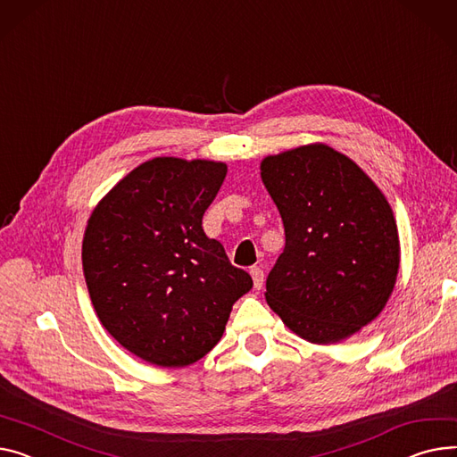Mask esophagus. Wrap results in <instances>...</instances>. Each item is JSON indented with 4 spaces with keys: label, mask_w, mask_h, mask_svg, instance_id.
<instances>
[{
    "label": "esophagus",
    "mask_w": 457,
    "mask_h": 457,
    "mask_svg": "<svg viewBox=\"0 0 457 457\" xmlns=\"http://www.w3.org/2000/svg\"><path fill=\"white\" fill-rule=\"evenodd\" d=\"M252 279H253V287H255V290H261V287H262V283H264V271L259 268V266H255V268H252Z\"/></svg>",
    "instance_id": "esophagus-1"
}]
</instances>
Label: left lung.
I'll use <instances>...</instances> for the list:
<instances>
[{"label": "left lung", "mask_w": 457, "mask_h": 457, "mask_svg": "<svg viewBox=\"0 0 457 457\" xmlns=\"http://www.w3.org/2000/svg\"><path fill=\"white\" fill-rule=\"evenodd\" d=\"M285 226V250L266 279V301L299 338L338 344L371 323L397 283L401 242L375 181L325 143L261 162Z\"/></svg>", "instance_id": "left-lung-1"}]
</instances>
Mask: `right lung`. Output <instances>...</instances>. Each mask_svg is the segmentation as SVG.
Returning a JSON list of instances; mask_svg holds the SVG:
<instances>
[{"label":"right lung","mask_w":457,"mask_h":457,"mask_svg":"<svg viewBox=\"0 0 457 457\" xmlns=\"http://www.w3.org/2000/svg\"><path fill=\"white\" fill-rule=\"evenodd\" d=\"M228 165L152 158L99 200L82 238L91 305L112 337L160 368H186L215 347L250 273L202 229Z\"/></svg>","instance_id":"obj_1"}]
</instances>
